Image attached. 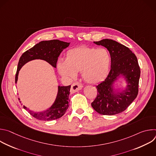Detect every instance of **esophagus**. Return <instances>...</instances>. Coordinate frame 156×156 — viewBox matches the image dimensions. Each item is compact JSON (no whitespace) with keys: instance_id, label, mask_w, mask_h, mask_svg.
Returning <instances> with one entry per match:
<instances>
[{"instance_id":"obj_1","label":"esophagus","mask_w":156,"mask_h":156,"mask_svg":"<svg viewBox=\"0 0 156 156\" xmlns=\"http://www.w3.org/2000/svg\"><path fill=\"white\" fill-rule=\"evenodd\" d=\"M83 87V85L80 83H79L78 82H75V83H73L72 85V87H71V90H70V91L72 93H75V92H77L80 90H81V89Z\"/></svg>"}]
</instances>
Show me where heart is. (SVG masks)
I'll list each match as a JSON object with an SVG mask.
<instances>
[{
	"label": "heart",
	"instance_id": "obj_1",
	"mask_svg": "<svg viewBox=\"0 0 156 156\" xmlns=\"http://www.w3.org/2000/svg\"><path fill=\"white\" fill-rule=\"evenodd\" d=\"M110 62V55L106 49L83 46L66 52L65 60H58L57 69L62 76L68 78H75L81 71L86 82L97 84L107 76Z\"/></svg>",
	"mask_w": 156,
	"mask_h": 156
}]
</instances>
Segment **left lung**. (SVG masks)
<instances>
[{
	"label": "left lung",
	"instance_id": "8db88e82",
	"mask_svg": "<svg viewBox=\"0 0 156 156\" xmlns=\"http://www.w3.org/2000/svg\"><path fill=\"white\" fill-rule=\"evenodd\" d=\"M94 43L109 51L111 69L105 80L96 86L98 94L91 106L102 115L118 114L125 110L138 94L141 72L137 58L128 48L112 39H104ZM120 76L127 83L122 92L114 88L115 82Z\"/></svg>",
	"mask_w": 156,
	"mask_h": 156
}]
</instances>
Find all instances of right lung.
I'll list each match as a JSON object with an SVG mask.
<instances>
[{"label":"right lung","mask_w":156,"mask_h":156,"mask_svg":"<svg viewBox=\"0 0 156 156\" xmlns=\"http://www.w3.org/2000/svg\"><path fill=\"white\" fill-rule=\"evenodd\" d=\"M70 42H66L57 39L50 41H42L37 43L32 48L25 52L20 58L17 71L15 75V83H17L19 71L21 68L27 62L41 59L45 60L56 68V64L60 53L62 51L69 47ZM71 86H58V93L56 99L51 107L42 112H36L30 110L23 105L26 109L35 119L42 121H50L62 117L69 106V94Z\"/></svg>","instance_id":"1"}]
</instances>
